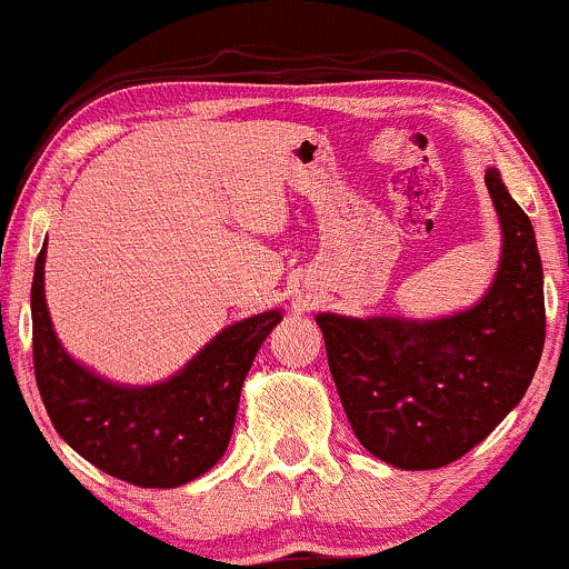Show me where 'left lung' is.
<instances>
[{
    "label": "left lung",
    "instance_id": "1",
    "mask_svg": "<svg viewBox=\"0 0 569 569\" xmlns=\"http://www.w3.org/2000/svg\"><path fill=\"white\" fill-rule=\"evenodd\" d=\"M499 223V272L476 308L440 321L316 318L356 437L399 470L465 457L532 383L546 342L542 264L529 216L486 172Z\"/></svg>",
    "mask_w": 569,
    "mask_h": 569
}]
</instances>
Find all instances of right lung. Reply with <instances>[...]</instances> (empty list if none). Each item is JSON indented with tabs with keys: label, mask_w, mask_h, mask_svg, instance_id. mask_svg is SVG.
Here are the masks:
<instances>
[{
	"label": "right lung",
	"mask_w": 569,
	"mask_h": 569,
	"mask_svg": "<svg viewBox=\"0 0 569 569\" xmlns=\"http://www.w3.org/2000/svg\"><path fill=\"white\" fill-rule=\"evenodd\" d=\"M46 248L31 283L34 378L56 432L108 476L142 489H172L208 472L232 437L242 380L278 310L223 329L178 376L129 389L97 378L61 348L42 289Z\"/></svg>",
	"instance_id": "right-lung-1"
}]
</instances>
